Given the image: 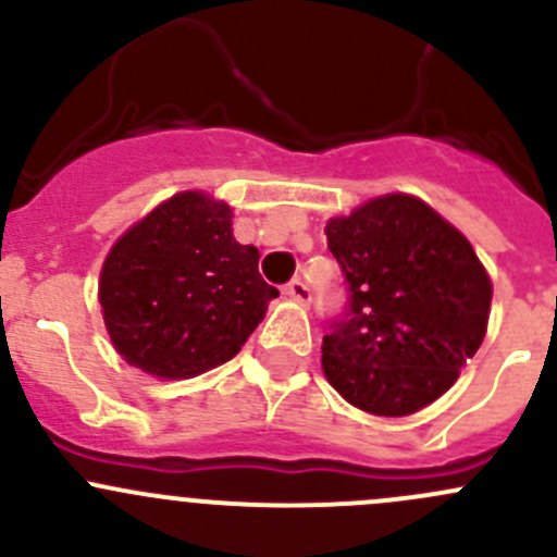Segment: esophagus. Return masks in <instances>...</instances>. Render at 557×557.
I'll use <instances>...</instances> for the list:
<instances>
[{
  "label": "esophagus",
  "mask_w": 557,
  "mask_h": 557,
  "mask_svg": "<svg viewBox=\"0 0 557 557\" xmlns=\"http://www.w3.org/2000/svg\"><path fill=\"white\" fill-rule=\"evenodd\" d=\"M285 296H290V299L299 301V305H310L312 299L310 288H307V283H301V280H290V283L285 285Z\"/></svg>",
  "instance_id": "34e87169"
}]
</instances>
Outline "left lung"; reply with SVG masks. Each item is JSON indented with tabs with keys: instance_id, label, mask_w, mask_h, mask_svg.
Returning a JSON list of instances; mask_svg holds the SVG:
<instances>
[{
	"instance_id": "8db88e82",
	"label": "left lung",
	"mask_w": 557,
	"mask_h": 557,
	"mask_svg": "<svg viewBox=\"0 0 557 557\" xmlns=\"http://www.w3.org/2000/svg\"><path fill=\"white\" fill-rule=\"evenodd\" d=\"M350 312L323 336V374L352 407L407 418L434 404L480 350L493 283L469 239L412 194L329 218Z\"/></svg>"
}]
</instances>
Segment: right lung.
<instances>
[{
    "label": "right lung",
    "instance_id": "obj_1",
    "mask_svg": "<svg viewBox=\"0 0 557 557\" xmlns=\"http://www.w3.org/2000/svg\"><path fill=\"white\" fill-rule=\"evenodd\" d=\"M234 210L180 190L128 226L107 252L99 305L117 356L156 380H190L232 361L280 290L239 245Z\"/></svg>",
    "mask_w": 557,
    "mask_h": 557
}]
</instances>
